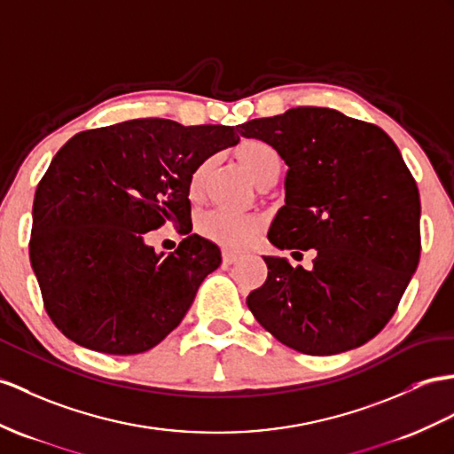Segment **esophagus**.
Segmentation results:
<instances>
[{
  "mask_svg": "<svg viewBox=\"0 0 454 454\" xmlns=\"http://www.w3.org/2000/svg\"><path fill=\"white\" fill-rule=\"evenodd\" d=\"M237 262H239V254L223 250V263H225V265H233V263H237Z\"/></svg>",
  "mask_w": 454,
  "mask_h": 454,
  "instance_id": "34e87169",
  "label": "esophagus"
}]
</instances>
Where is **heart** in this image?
<instances>
[{"label": "heart", "mask_w": 454, "mask_h": 454, "mask_svg": "<svg viewBox=\"0 0 454 454\" xmlns=\"http://www.w3.org/2000/svg\"><path fill=\"white\" fill-rule=\"evenodd\" d=\"M239 158L254 181H258L263 173H268L273 165H279L281 158L271 144L250 138L240 144ZM206 173V163L198 165L189 179V194L196 196L200 192L202 179ZM262 221L256 215L229 214L223 209H209L196 221V229L202 237L217 242L227 248H245L248 242L258 235Z\"/></svg>", "instance_id": "1"}]
</instances>
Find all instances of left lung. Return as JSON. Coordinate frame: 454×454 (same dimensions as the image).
<instances>
[{"label":"left lung","mask_w":454,"mask_h":454,"mask_svg":"<svg viewBox=\"0 0 454 454\" xmlns=\"http://www.w3.org/2000/svg\"><path fill=\"white\" fill-rule=\"evenodd\" d=\"M289 165L268 239L316 248L314 268L263 256L268 279L247 304L283 345L312 356L362 347L393 317L419 262V194L378 125L329 107H293L239 125Z\"/></svg>","instance_id":"left-lung-1"}]
</instances>
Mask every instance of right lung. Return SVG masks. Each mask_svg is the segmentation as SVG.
I'll list each match as a JSON object with an SVG mask.
<instances>
[{
	"label": "right lung",
	"mask_w": 454,
	"mask_h": 454,
	"mask_svg": "<svg viewBox=\"0 0 454 454\" xmlns=\"http://www.w3.org/2000/svg\"><path fill=\"white\" fill-rule=\"evenodd\" d=\"M235 127L132 119L82 130L55 153L32 204L30 265L61 333L104 355H138L181 324L221 252L191 235L189 179L239 142ZM165 223L189 238L168 257L143 242Z\"/></svg>",
	"instance_id": "1"
}]
</instances>
